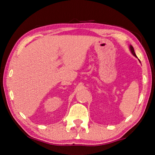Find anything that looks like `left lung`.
<instances>
[{"instance_id":"1","label":"left lung","mask_w":155,"mask_h":155,"mask_svg":"<svg viewBox=\"0 0 155 155\" xmlns=\"http://www.w3.org/2000/svg\"><path fill=\"white\" fill-rule=\"evenodd\" d=\"M129 48H130V52H131V53H132L135 57H137V55H136V54H135V51H134V48H133V47L132 46H131V45H130Z\"/></svg>"}]
</instances>
